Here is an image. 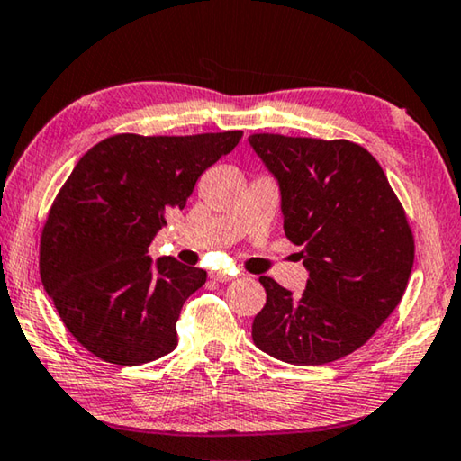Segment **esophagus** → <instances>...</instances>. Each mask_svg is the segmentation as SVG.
I'll return each instance as SVG.
<instances>
[{
	"instance_id": "34e87169",
	"label": "esophagus",
	"mask_w": 461,
	"mask_h": 461,
	"mask_svg": "<svg viewBox=\"0 0 461 461\" xmlns=\"http://www.w3.org/2000/svg\"><path fill=\"white\" fill-rule=\"evenodd\" d=\"M238 272H225V270H220V272H213V280H217V283H228V280L236 278Z\"/></svg>"
}]
</instances>
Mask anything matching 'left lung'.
I'll list each match as a JSON object with an SVG mask.
<instances>
[{
	"label": "left lung",
	"instance_id": "obj_1",
	"mask_svg": "<svg viewBox=\"0 0 461 461\" xmlns=\"http://www.w3.org/2000/svg\"><path fill=\"white\" fill-rule=\"evenodd\" d=\"M249 146L280 189L286 238L303 246L305 291L260 276L267 305L254 317L262 352L319 366L362 348L399 305L415 240L384 170L348 140L254 134Z\"/></svg>",
	"mask_w": 461,
	"mask_h": 461
}]
</instances>
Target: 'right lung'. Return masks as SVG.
Masks as SVG:
<instances>
[{
	"label": "right lung",
	"instance_id": "add662e5",
	"mask_svg": "<svg viewBox=\"0 0 461 461\" xmlns=\"http://www.w3.org/2000/svg\"><path fill=\"white\" fill-rule=\"evenodd\" d=\"M241 131L118 134L77 162L41 238V278L62 323L93 356L138 366L176 348V321L207 272L173 256L152 260L165 215L183 209L197 178Z\"/></svg>",
	"mask_w": 461,
	"mask_h": 461
}]
</instances>
